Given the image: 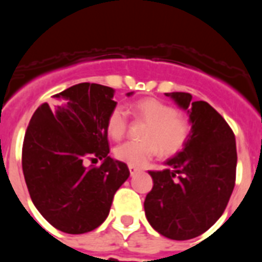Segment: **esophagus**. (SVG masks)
I'll return each instance as SVG.
<instances>
[{
  "instance_id": "1",
  "label": "esophagus",
  "mask_w": 262,
  "mask_h": 262,
  "mask_svg": "<svg viewBox=\"0 0 262 262\" xmlns=\"http://www.w3.org/2000/svg\"><path fill=\"white\" fill-rule=\"evenodd\" d=\"M128 169H129V174L131 176H135L136 173L140 172V169L136 168V166H133V165H128Z\"/></svg>"
}]
</instances>
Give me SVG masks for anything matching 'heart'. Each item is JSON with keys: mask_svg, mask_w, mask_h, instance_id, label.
Segmentation results:
<instances>
[{"mask_svg": "<svg viewBox=\"0 0 262 262\" xmlns=\"http://www.w3.org/2000/svg\"><path fill=\"white\" fill-rule=\"evenodd\" d=\"M136 117L149 123L145 142H126L115 148V156L133 166H143L161 151L166 155L180 151L187 140L189 124L178 117L174 107L159 99L147 98L129 106ZM127 128V113L117 106L107 118V134L113 139H120Z\"/></svg>", "mask_w": 262, "mask_h": 262, "instance_id": "obj_1", "label": "heart"}]
</instances>
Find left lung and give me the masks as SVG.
<instances>
[{
  "label": "left lung",
  "instance_id": "8db88e82",
  "mask_svg": "<svg viewBox=\"0 0 262 262\" xmlns=\"http://www.w3.org/2000/svg\"><path fill=\"white\" fill-rule=\"evenodd\" d=\"M165 96L186 111L190 133L181 151L165 161L168 168L149 172L154 187L144 211L160 235L189 240L209 230L230 201L237 163L235 135L205 101H191V94L182 92Z\"/></svg>",
  "mask_w": 262,
  "mask_h": 262
}]
</instances>
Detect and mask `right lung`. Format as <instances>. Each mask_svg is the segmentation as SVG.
<instances>
[{
    "mask_svg": "<svg viewBox=\"0 0 262 262\" xmlns=\"http://www.w3.org/2000/svg\"><path fill=\"white\" fill-rule=\"evenodd\" d=\"M114 94L99 84L73 85L41 103L27 127L22 151L27 189L38 211L61 232L80 235L101 226L115 191L129 177L126 164L108 156ZM92 157L103 164L88 167Z\"/></svg>",
    "mask_w": 262,
    "mask_h": 262,
    "instance_id": "1",
    "label": "right lung"
}]
</instances>
